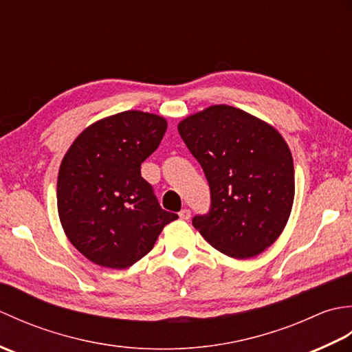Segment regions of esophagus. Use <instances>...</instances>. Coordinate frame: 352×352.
Segmentation results:
<instances>
[{
	"label": "esophagus",
	"mask_w": 352,
	"mask_h": 352,
	"mask_svg": "<svg viewBox=\"0 0 352 352\" xmlns=\"http://www.w3.org/2000/svg\"><path fill=\"white\" fill-rule=\"evenodd\" d=\"M178 216H180V219L188 221L190 218V210H189V208H183V210L178 213Z\"/></svg>",
	"instance_id": "1"
}]
</instances>
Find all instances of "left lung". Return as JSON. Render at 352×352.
Wrapping results in <instances>:
<instances>
[{
  "label": "left lung",
  "instance_id": "1",
  "mask_svg": "<svg viewBox=\"0 0 352 352\" xmlns=\"http://www.w3.org/2000/svg\"><path fill=\"white\" fill-rule=\"evenodd\" d=\"M178 133L210 188V208L193 216V227L228 257L258 256L281 234L294 204V160L281 134L226 104L186 118Z\"/></svg>",
  "mask_w": 352,
  "mask_h": 352
}]
</instances>
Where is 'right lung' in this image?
Masks as SVG:
<instances>
[{
    "mask_svg": "<svg viewBox=\"0 0 352 352\" xmlns=\"http://www.w3.org/2000/svg\"><path fill=\"white\" fill-rule=\"evenodd\" d=\"M166 126L162 116L122 111L87 126L65 154L57 178L58 216L71 243L95 265L131 266L178 218L163 210L140 174Z\"/></svg>",
    "mask_w": 352,
    "mask_h": 352,
    "instance_id": "1",
    "label": "right lung"
}]
</instances>
